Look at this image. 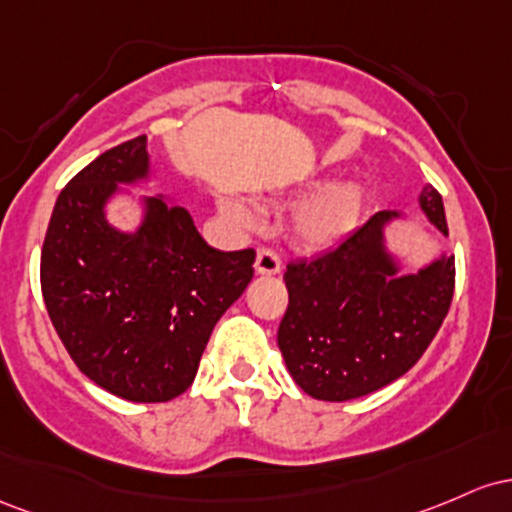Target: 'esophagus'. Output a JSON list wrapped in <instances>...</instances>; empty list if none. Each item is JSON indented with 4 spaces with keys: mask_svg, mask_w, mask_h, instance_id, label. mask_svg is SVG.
Returning a JSON list of instances; mask_svg holds the SVG:
<instances>
[{
    "mask_svg": "<svg viewBox=\"0 0 512 512\" xmlns=\"http://www.w3.org/2000/svg\"><path fill=\"white\" fill-rule=\"evenodd\" d=\"M256 273L258 275H275L280 273V256L271 249H258L256 254Z\"/></svg>",
    "mask_w": 512,
    "mask_h": 512,
    "instance_id": "34e87169",
    "label": "esophagus"
}]
</instances>
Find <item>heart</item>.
I'll return each mask as SVG.
<instances>
[{"label":"heart","mask_w":512,"mask_h":512,"mask_svg":"<svg viewBox=\"0 0 512 512\" xmlns=\"http://www.w3.org/2000/svg\"><path fill=\"white\" fill-rule=\"evenodd\" d=\"M302 191H314V195H309L292 217V237L304 249H331V246L341 244L343 239H348L358 229L367 203L363 183H326L324 179H312L304 183ZM217 205H220V212L232 225H254L256 210L246 200L222 195Z\"/></svg>","instance_id":"obj_1"}]
</instances>
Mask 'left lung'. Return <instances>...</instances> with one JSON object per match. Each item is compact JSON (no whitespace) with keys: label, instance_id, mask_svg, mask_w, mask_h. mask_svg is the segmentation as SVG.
<instances>
[{"label":"left lung","instance_id":"1","mask_svg":"<svg viewBox=\"0 0 512 512\" xmlns=\"http://www.w3.org/2000/svg\"><path fill=\"white\" fill-rule=\"evenodd\" d=\"M418 205L447 237L440 193L426 186ZM399 220L404 212H377L336 251L287 266L278 346L292 380L314 399L348 401L387 387L418 363L447 317L455 256L406 273L387 244V227Z\"/></svg>","mask_w":512,"mask_h":512}]
</instances>
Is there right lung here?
<instances>
[{"instance_id":"1","label":"right lung","mask_w":512,"mask_h":512,"mask_svg":"<svg viewBox=\"0 0 512 512\" xmlns=\"http://www.w3.org/2000/svg\"><path fill=\"white\" fill-rule=\"evenodd\" d=\"M152 181L147 137L108 149L57 198L40 254V287L62 346L106 392L140 404L171 401L195 380L222 314L254 278L256 251H217L191 212L166 195L128 188ZM118 197L141 220H107Z\"/></svg>"}]
</instances>
